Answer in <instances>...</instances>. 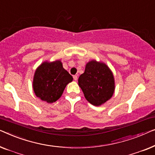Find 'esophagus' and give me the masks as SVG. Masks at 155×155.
I'll use <instances>...</instances> for the list:
<instances>
[{"mask_svg": "<svg viewBox=\"0 0 155 155\" xmlns=\"http://www.w3.org/2000/svg\"><path fill=\"white\" fill-rule=\"evenodd\" d=\"M73 78H74V81H77V79H78L77 75H74L73 76Z\"/></svg>", "mask_w": 155, "mask_h": 155, "instance_id": "1", "label": "esophagus"}]
</instances>
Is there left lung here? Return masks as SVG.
<instances>
[{
    "label": "left lung",
    "instance_id": "obj_1",
    "mask_svg": "<svg viewBox=\"0 0 155 155\" xmlns=\"http://www.w3.org/2000/svg\"><path fill=\"white\" fill-rule=\"evenodd\" d=\"M78 82L86 99L95 106L101 105L110 100L114 91L112 72L105 64L95 60L87 63Z\"/></svg>",
    "mask_w": 155,
    "mask_h": 155
}]
</instances>
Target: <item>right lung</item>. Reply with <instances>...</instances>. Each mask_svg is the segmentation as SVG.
Masks as SVG:
<instances>
[{
    "label": "right lung",
    "instance_id": "add662e5",
    "mask_svg": "<svg viewBox=\"0 0 155 155\" xmlns=\"http://www.w3.org/2000/svg\"><path fill=\"white\" fill-rule=\"evenodd\" d=\"M73 78L63 68L60 60L43 62L35 71L33 88L36 95L48 103L55 102Z\"/></svg>",
    "mask_w": 155,
    "mask_h": 155
}]
</instances>
